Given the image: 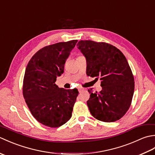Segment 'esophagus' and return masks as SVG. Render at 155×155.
Instances as JSON below:
<instances>
[{
	"label": "esophagus",
	"mask_w": 155,
	"mask_h": 155,
	"mask_svg": "<svg viewBox=\"0 0 155 155\" xmlns=\"http://www.w3.org/2000/svg\"><path fill=\"white\" fill-rule=\"evenodd\" d=\"M78 91H79V93H81V92L82 91L84 90V88H82V87H78Z\"/></svg>",
	"instance_id": "1"
}]
</instances>
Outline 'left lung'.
Returning <instances> with one entry per match:
<instances>
[{
  "instance_id": "left-lung-1",
  "label": "left lung",
  "mask_w": 155,
  "mask_h": 155,
  "mask_svg": "<svg viewBox=\"0 0 155 155\" xmlns=\"http://www.w3.org/2000/svg\"><path fill=\"white\" fill-rule=\"evenodd\" d=\"M77 46L86 58L87 74L101 77V91L88 90L91 114L107 123L119 120L129 108L134 90V77L126 57L106 42L80 41Z\"/></svg>"
}]
</instances>
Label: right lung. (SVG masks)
Segmentation results:
<instances>
[{"mask_svg":"<svg viewBox=\"0 0 155 155\" xmlns=\"http://www.w3.org/2000/svg\"><path fill=\"white\" fill-rule=\"evenodd\" d=\"M77 41L43 47L33 55L26 68L23 97L32 116L47 127H59L72 117L78 91L59 88L55 82L64 72L66 61Z\"/></svg>","mask_w":155,"mask_h":155,"instance_id":"right-lung-1","label":"right lung"}]
</instances>
